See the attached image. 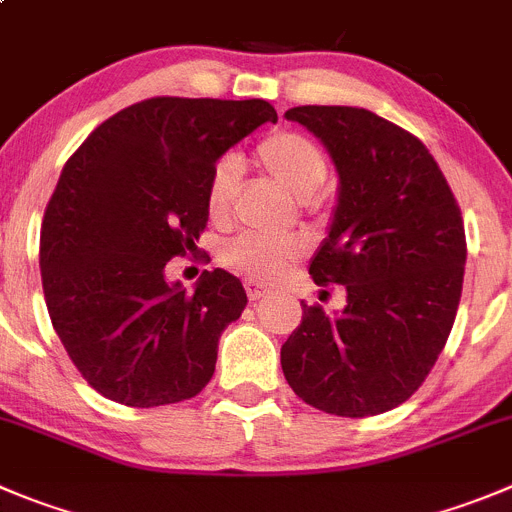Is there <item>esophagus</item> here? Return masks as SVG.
<instances>
[{
  "label": "esophagus",
  "instance_id": "1",
  "mask_svg": "<svg viewBox=\"0 0 512 512\" xmlns=\"http://www.w3.org/2000/svg\"><path fill=\"white\" fill-rule=\"evenodd\" d=\"M245 290H247V298H250V300H260V298H265V293H267L265 285L255 283V280H247V283H245Z\"/></svg>",
  "mask_w": 512,
  "mask_h": 512
}]
</instances>
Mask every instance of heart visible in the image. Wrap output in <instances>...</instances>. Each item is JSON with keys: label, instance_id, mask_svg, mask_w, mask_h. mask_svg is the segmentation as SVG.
<instances>
[{"label": "heart", "instance_id": "1", "mask_svg": "<svg viewBox=\"0 0 512 512\" xmlns=\"http://www.w3.org/2000/svg\"><path fill=\"white\" fill-rule=\"evenodd\" d=\"M257 164L278 181L280 186L298 199L313 202V194L326 184L328 156L310 136L298 131L270 133L260 141L255 151ZM240 184V161L224 156L214 164L207 181V207L212 217H224L229 212ZM305 242L300 237H260V234H237L222 247L224 265L252 280H275L285 267L303 252Z\"/></svg>", "mask_w": 512, "mask_h": 512}]
</instances>
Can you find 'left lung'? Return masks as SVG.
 Listing matches in <instances>:
<instances>
[{
	"mask_svg": "<svg viewBox=\"0 0 512 512\" xmlns=\"http://www.w3.org/2000/svg\"><path fill=\"white\" fill-rule=\"evenodd\" d=\"M328 148L338 204L310 260L315 285H343L346 308L303 305L280 348L290 389L326 414L374 417L422 386L455 323L465 278L462 212L427 146L351 105L285 113Z\"/></svg>",
	"mask_w": 512,
	"mask_h": 512,
	"instance_id": "8db88e82",
	"label": "left lung"
}]
</instances>
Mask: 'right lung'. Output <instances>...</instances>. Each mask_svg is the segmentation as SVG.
Listing matches in <instances>:
<instances>
[{
	"label": "right lung",
	"instance_id": "right-lung-1",
	"mask_svg": "<svg viewBox=\"0 0 512 512\" xmlns=\"http://www.w3.org/2000/svg\"><path fill=\"white\" fill-rule=\"evenodd\" d=\"M270 121L267 100L148 98L100 123L62 169L40 229L42 290L70 361L105 399L161 407L212 379L247 293L219 267L189 293L166 262L197 250L219 156Z\"/></svg>",
	"mask_w": 512,
	"mask_h": 512
}]
</instances>
